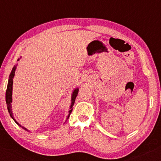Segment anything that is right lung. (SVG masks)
Masks as SVG:
<instances>
[{"mask_svg":"<svg viewBox=\"0 0 161 161\" xmlns=\"http://www.w3.org/2000/svg\"><path fill=\"white\" fill-rule=\"evenodd\" d=\"M19 59L18 58V61H19ZM17 66H18V64H15L14 67L12 69V71H11L10 74L9 75V79H8V86H7V90H6V93H5V101H6V104H7V108H8V112H9V114L10 115V117L13 118V119L15 121V122L18 124V125L19 126H22L21 125H19L18 122H17V121L14 119L13 117V111H12V106H11V103H12L13 99H12V94H13V78L14 76H15V70H16V68ZM78 88H76L75 89L74 91L73 92V94H72V96H71V105L70 106V110L69 111V115H68V117L66 120L65 121V122H66L67 119H69V117L70 116V113H71V112L73 110V106L74 105V103H75V98L77 97L78 95ZM22 128H23L25 130L28 131L26 128L23 127V126H22Z\"/></svg>","mask_w":161,"mask_h":161,"instance_id":"1","label":"right lung"}]
</instances>
